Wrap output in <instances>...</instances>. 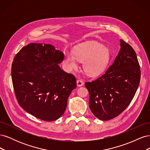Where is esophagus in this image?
<instances>
[{"label": "esophagus", "instance_id": "esophagus-1", "mask_svg": "<svg viewBox=\"0 0 150 150\" xmlns=\"http://www.w3.org/2000/svg\"><path fill=\"white\" fill-rule=\"evenodd\" d=\"M76 83H77V85H78V86H82L83 85V84H84L83 81L82 80H81V79L77 80V82Z\"/></svg>", "mask_w": 150, "mask_h": 150}]
</instances>
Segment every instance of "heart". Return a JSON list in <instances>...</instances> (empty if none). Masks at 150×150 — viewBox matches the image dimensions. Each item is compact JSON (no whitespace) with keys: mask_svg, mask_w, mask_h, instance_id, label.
<instances>
[{"mask_svg":"<svg viewBox=\"0 0 150 150\" xmlns=\"http://www.w3.org/2000/svg\"><path fill=\"white\" fill-rule=\"evenodd\" d=\"M110 59L106 47L98 42H91L76 46L74 54H65L64 63L69 70L78 67V61L83 62L84 71L90 76H97L103 72Z\"/></svg>","mask_w":150,"mask_h":150,"instance_id":"obj_1","label":"heart"}]
</instances>
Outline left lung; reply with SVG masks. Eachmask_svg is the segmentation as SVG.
Returning <instances> with one entry per match:
<instances>
[{
  "label": "left lung",
  "instance_id": "obj_1",
  "mask_svg": "<svg viewBox=\"0 0 150 150\" xmlns=\"http://www.w3.org/2000/svg\"><path fill=\"white\" fill-rule=\"evenodd\" d=\"M120 51L104 73L91 82H86L89 94V108L99 120H110L129 106L138 89L140 66L135 51L120 40Z\"/></svg>",
  "mask_w": 150,
  "mask_h": 150
}]
</instances>
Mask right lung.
I'll use <instances>...</instances> for the list:
<instances>
[{
  "mask_svg": "<svg viewBox=\"0 0 150 150\" xmlns=\"http://www.w3.org/2000/svg\"><path fill=\"white\" fill-rule=\"evenodd\" d=\"M63 59L64 53L52 45L38 43L22 47L13 58L11 75L18 103L40 120L59 118L76 88L75 76L58 64Z\"/></svg>",
  "mask_w": 150,
  "mask_h": 150,
  "instance_id": "1",
  "label": "right lung"
}]
</instances>
